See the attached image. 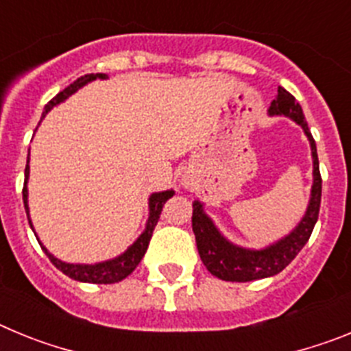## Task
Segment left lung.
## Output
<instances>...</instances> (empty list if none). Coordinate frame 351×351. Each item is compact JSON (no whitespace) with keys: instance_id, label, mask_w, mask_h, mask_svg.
Masks as SVG:
<instances>
[{"instance_id":"obj_1","label":"left lung","mask_w":351,"mask_h":351,"mask_svg":"<svg viewBox=\"0 0 351 351\" xmlns=\"http://www.w3.org/2000/svg\"><path fill=\"white\" fill-rule=\"evenodd\" d=\"M267 114L271 117L285 116L295 121L302 128L304 135L308 137L309 147H311L313 158V184L309 202L306 207V213L297 223L295 228L287 234L285 237L278 239L276 243L269 244L260 250L253 247H244L234 244L219 232V228L214 225L213 219L207 216L204 204L200 200L193 202V216H191V226L197 239L198 255L202 258L204 265L213 276L223 281H237V283H246V281L263 280L271 276L280 274L291 260L299 255L304 244L311 237V232L318 219L322 202V178L320 165H318V154H316V144L313 141V135L308 128V123L304 119L302 107L297 104V100L287 89L278 88V95L271 101Z\"/></svg>"}]
</instances>
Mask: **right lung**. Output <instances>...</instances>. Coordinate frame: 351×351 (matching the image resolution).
Returning <instances> with one entry per match:
<instances>
[{"mask_svg": "<svg viewBox=\"0 0 351 351\" xmlns=\"http://www.w3.org/2000/svg\"><path fill=\"white\" fill-rule=\"evenodd\" d=\"M96 79H108V75L105 73H89V75H84L80 79H77L75 82L70 84L68 88H64L63 91L58 93V95L45 105L43 108V114L42 117H45V114H49L56 105L63 104L64 100H68L73 93L79 91L80 88H84L86 84L93 82ZM27 181H29V154H27V165H26V172H24V190H23V200H24V209H26L27 214V221H29L31 230L35 232L33 228V223H31L29 218V206H27ZM173 197V190H165V191H156V193H151L149 197V216H147V221H145V228L141 235L137 237V241L128 246V250L123 251L121 255H117L116 258H110V260H104V262H98V263H70V262H63V260L56 258L52 255L51 251L47 247L43 246L42 241L38 237V243L42 246L43 253L49 256V260L52 262L56 269H60L63 274H66L68 278L71 280L80 281V283H96V285H110V283H117V281L125 280L126 276L132 274L135 271L141 260L144 258L145 251H147L149 246V241L153 237V230L154 226H156L158 219H160V214L161 209H163V204L169 200V198ZM36 235V232H35Z\"/></svg>", "mask_w": 351, "mask_h": 351, "instance_id": "obj_1", "label": "right lung"}]
</instances>
